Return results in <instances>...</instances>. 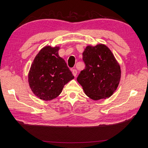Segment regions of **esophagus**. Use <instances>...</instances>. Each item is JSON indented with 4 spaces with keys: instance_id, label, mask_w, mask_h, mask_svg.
I'll use <instances>...</instances> for the list:
<instances>
[{
    "instance_id": "esophagus-1",
    "label": "esophagus",
    "mask_w": 148,
    "mask_h": 148,
    "mask_svg": "<svg viewBox=\"0 0 148 148\" xmlns=\"http://www.w3.org/2000/svg\"><path fill=\"white\" fill-rule=\"evenodd\" d=\"M72 74H73V76L76 77V75H77V71L76 70V69H72Z\"/></svg>"
}]
</instances>
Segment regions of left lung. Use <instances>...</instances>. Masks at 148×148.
Segmentation results:
<instances>
[{
  "mask_svg": "<svg viewBox=\"0 0 148 148\" xmlns=\"http://www.w3.org/2000/svg\"><path fill=\"white\" fill-rule=\"evenodd\" d=\"M85 68L77 77L86 95L94 100L109 98L120 81V66L104 45L88 46L83 53Z\"/></svg>",
  "mask_w": 148,
  "mask_h": 148,
  "instance_id": "obj_1",
  "label": "left lung"
}]
</instances>
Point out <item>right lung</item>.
I'll return each instance as SVG.
<instances>
[{"mask_svg":"<svg viewBox=\"0 0 148 148\" xmlns=\"http://www.w3.org/2000/svg\"><path fill=\"white\" fill-rule=\"evenodd\" d=\"M60 48L48 46L40 50L29 72L32 92L43 100H51L61 93L65 84L74 77L65 60L58 55Z\"/></svg>","mask_w":148,"mask_h":148,"instance_id":"right-lung-1","label":"right lung"}]
</instances>
